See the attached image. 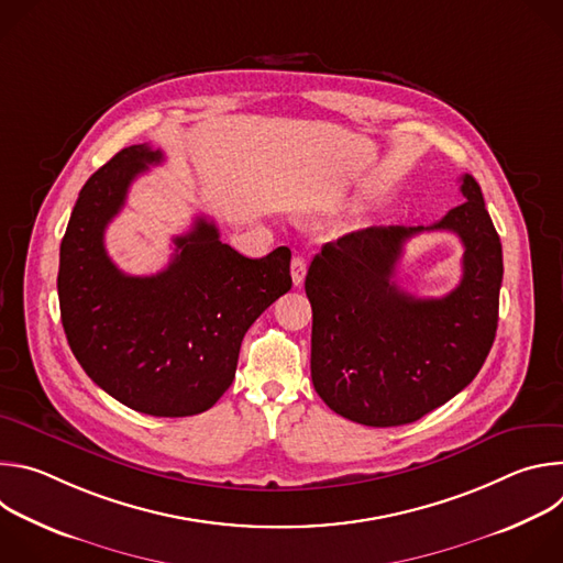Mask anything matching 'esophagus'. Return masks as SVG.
Instances as JSON below:
<instances>
[{"mask_svg": "<svg viewBox=\"0 0 563 563\" xmlns=\"http://www.w3.org/2000/svg\"><path fill=\"white\" fill-rule=\"evenodd\" d=\"M305 274H307V263H305V258H302V256H294V258H291V280H294L296 287L302 285Z\"/></svg>", "mask_w": 563, "mask_h": 563, "instance_id": "esophagus-1", "label": "esophagus"}]
</instances>
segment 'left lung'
Here are the masks:
<instances>
[{
	"label": "left lung",
	"instance_id": "left-lung-1",
	"mask_svg": "<svg viewBox=\"0 0 563 563\" xmlns=\"http://www.w3.org/2000/svg\"><path fill=\"white\" fill-rule=\"evenodd\" d=\"M463 205L430 227H367L313 256L311 380L341 417L369 428L415 423L478 374L495 343L504 278L501 240L484 194L461 178ZM452 230L464 243L462 283L441 299H417L393 283L405 240Z\"/></svg>",
	"mask_w": 563,
	"mask_h": 563
}]
</instances>
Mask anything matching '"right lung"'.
<instances>
[{
	"instance_id": "1",
	"label": "right lung",
	"mask_w": 563,
	"mask_h": 563,
	"mask_svg": "<svg viewBox=\"0 0 563 563\" xmlns=\"http://www.w3.org/2000/svg\"><path fill=\"white\" fill-rule=\"evenodd\" d=\"M159 163L163 151L126 146L79 191L59 247V311L77 363L107 394L142 415L194 417L231 385L254 320L291 289V252L245 258L196 218L174 238L167 269L120 272L104 250L107 224L131 183Z\"/></svg>"
}]
</instances>
